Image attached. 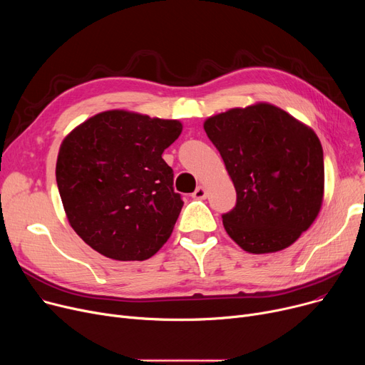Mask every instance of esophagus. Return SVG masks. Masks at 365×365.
Wrapping results in <instances>:
<instances>
[{
  "instance_id": "1",
  "label": "esophagus",
  "mask_w": 365,
  "mask_h": 365,
  "mask_svg": "<svg viewBox=\"0 0 365 365\" xmlns=\"http://www.w3.org/2000/svg\"><path fill=\"white\" fill-rule=\"evenodd\" d=\"M192 197H194L195 200H204V198H207V189L200 185V186L195 189V192L192 194Z\"/></svg>"
}]
</instances>
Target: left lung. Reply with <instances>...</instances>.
Returning a JSON list of instances; mask_svg holds the SVG:
<instances>
[{"instance_id": "8db88e82", "label": "left lung", "mask_w": 365, "mask_h": 365, "mask_svg": "<svg viewBox=\"0 0 365 365\" xmlns=\"http://www.w3.org/2000/svg\"><path fill=\"white\" fill-rule=\"evenodd\" d=\"M204 130L237 190L235 207L222 216L227 235L253 255L290 247L322 204L324 153L315 131L271 103L229 109Z\"/></svg>"}]
</instances>
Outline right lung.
Returning a JSON list of instances; mask_svg holds the SVG:
<instances>
[{"label": "right lung", "mask_w": 365, "mask_h": 365, "mask_svg": "<svg viewBox=\"0 0 365 365\" xmlns=\"http://www.w3.org/2000/svg\"><path fill=\"white\" fill-rule=\"evenodd\" d=\"M182 133L178 120L106 110L61 145L56 182L73 231L113 260H146L170 238L183 201L163 152Z\"/></svg>", "instance_id": "obj_1"}]
</instances>
